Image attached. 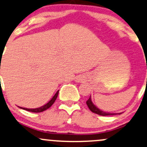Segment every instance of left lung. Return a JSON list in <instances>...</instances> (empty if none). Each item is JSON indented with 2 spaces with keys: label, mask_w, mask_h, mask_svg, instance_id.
<instances>
[{
  "label": "left lung",
  "mask_w": 147,
  "mask_h": 147,
  "mask_svg": "<svg viewBox=\"0 0 147 147\" xmlns=\"http://www.w3.org/2000/svg\"><path fill=\"white\" fill-rule=\"evenodd\" d=\"M86 105L88 106V107L89 108L90 110L92 112L95 113V114H99V115L101 116H110V115H115V114H121V113H119V114H116V113H109V112H103V111L100 110V109L96 107L91 101V98L90 96V98H88V100L86 101Z\"/></svg>",
  "instance_id": "8db88e82"
}]
</instances>
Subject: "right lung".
Segmentation results:
<instances>
[{"instance_id": "add662e5", "label": "right lung", "mask_w": 147, "mask_h": 147, "mask_svg": "<svg viewBox=\"0 0 147 147\" xmlns=\"http://www.w3.org/2000/svg\"><path fill=\"white\" fill-rule=\"evenodd\" d=\"M59 91H58L57 92H56V94L54 96V97L51 99V100L49 101V102L47 103L46 105H45L42 106V107H38V108H35V109H28V108H24V107H19L21 108V109H25V110L28 111V112H35V113L43 112V111L49 109V108L51 107L53 104H54V102H55L56 98H57L58 94H59Z\"/></svg>"}]
</instances>
